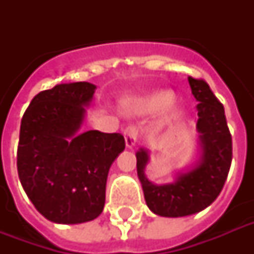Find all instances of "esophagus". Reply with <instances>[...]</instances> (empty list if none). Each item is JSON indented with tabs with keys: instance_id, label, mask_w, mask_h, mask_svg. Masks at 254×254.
I'll list each match as a JSON object with an SVG mask.
<instances>
[{
	"instance_id": "1",
	"label": "esophagus",
	"mask_w": 254,
	"mask_h": 254,
	"mask_svg": "<svg viewBox=\"0 0 254 254\" xmlns=\"http://www.w3.org/2000/svg\"><path fill=\"white\" fill-rule=\"evenodd\" d=\"M138 127L135 125H130L127 127L124 131V137H125V143H127V147H133L137 142V138H138Z\"/></svg>"
}]
</instances>
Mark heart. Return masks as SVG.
Masks as SVG:
<instances>
[{"mask_svg": "<svg viewBox=\"0 0 254 254\" xmlns=\"http://www.w3.org/2000/svg\"><path fill=\"white\" fill-rule=\"evenodd\" d=\"M174 100V96L173 93H170V92H158V93H155V95H153L149 99V101H147V105H149V108H151V109H161V108H165L167 107V105H170V104L173 103Z\"/></svg>", "mask_w": 254, "mask_h": 254, "instance_id": "obj_1", "label": "heart"}]
</instances>
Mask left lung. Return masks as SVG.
<instances>
[{
    "label": "left lung",
    "instance_id": "left-lung-1",
    "mask_svg": "<svg viewBox=\"0 0 254 254\" xmlns=\"http://www.w3.org/2000/svg\"><path fill=\"white\" fill-rule=\"evenodd\" d=\"M189 83L197 101V130L203 146L200 163L174 183L157 186L143 174L149 159L146 151L141 149L135 154L146 204L159 216H187L207 208L221 192L232 162V135L223 104L205 80L189 76Z\"/></svg>",
    "mask_w": 254,
    "mask_h": 254
}]
</instances>
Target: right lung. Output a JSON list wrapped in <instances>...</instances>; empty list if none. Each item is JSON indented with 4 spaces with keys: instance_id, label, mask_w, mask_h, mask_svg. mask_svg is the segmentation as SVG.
<instances>
[{
    "instance_id": "obj_1",
    "label": "right lung",
    "mask_w": 254,
    "mask_h": 254,
    "mask_svg": "<svg viewBox=\"0 0 254 254\" xmlns=\"http://www.w3.org/2000/svg\"><path fill=\"white\" fill-rule=\"evenodd\" d=\"M96 87L87 81L39 92L21 120L17 169L34 207L62 224L103 212L109 167L125 149L120 133L76 134Z\"/></svg>"
}]
</instances>
